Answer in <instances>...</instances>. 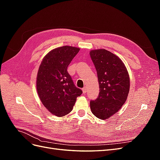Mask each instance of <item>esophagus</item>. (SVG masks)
I'll list each match as a JSON object with an SVG mask.
<instances>
[{"mask_svg": "<svg viewBox=\"0 0 160 160\" xmlns=\"http://www.w3.org/2000/svg\"><path fill=\"white\" fill-rule=\"evenodd\" d=\"M82 91H83V93H85L87 91H88V88H87V87H84V88L82 89Z\"/></svg>", "mask_w": 160, "mask_h": 160, "instance_id": "34e87169", "label": "esophagus"}]
</instances>
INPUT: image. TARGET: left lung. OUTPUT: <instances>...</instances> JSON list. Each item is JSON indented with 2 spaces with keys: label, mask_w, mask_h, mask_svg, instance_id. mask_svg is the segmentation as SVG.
<instances>
[{
  "label": "left lung",
  "mask_w": 160,
  "mask_h": 160,
  "mask_svg": "<svg viewBox=\"0 0 160 160\" xmlns=\"http://www.w3.org/2000/svg\"><path fill=\"white\" fill-rule=\"evenodd\" d=\"M90 56L98 74L99 93L90 101L93 114L106 119L116 113L127 100L129 91V76L123 61L103 49L92 50Z\"/></svg>",
  "instance_id": "left-lung-1"
}]
</instances>
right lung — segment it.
Wrapping results in <instances>:
<instances>
[{
	"mask_svg": "<svg viewBox=\"0 0 160 160\" xmlns=\"http://www.w3.org/2000/svg\"><path fill=\"white\" fill-rule=\"evenodd\" d=\"M80 49L62 46L52 49L43 58L37 76V93L43 105L52 115L69 113L82 91L74 85L67 72L70 62Z\"/></svg>",
	"mask_w": 160,
	"mask_h": 160,
	"instance_id": "obj_1",
	"label": "right lung"
}]
</instances>
